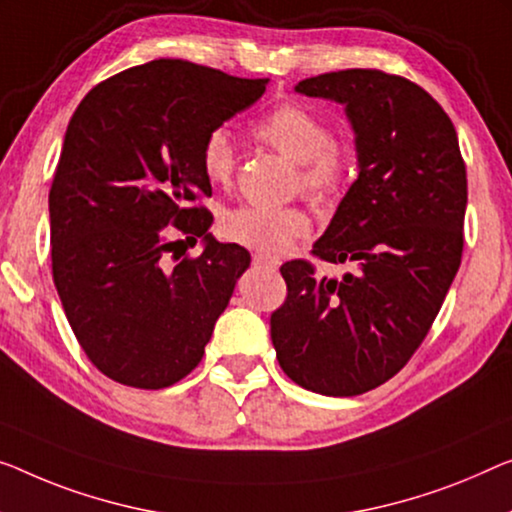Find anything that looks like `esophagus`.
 Wrapping results in <instances>:
<instances>
[{"mask_svg": "<svg viewBox=\"0 0 512 512\" xmlns=\"http://www.w3.org/2000/svg\"><path fill=\"white\" fill-rule=\"evenodd\" d=\"M253 262H255L257 266H264V269H271V271H276L278 266H280V259H278V257L264 255V253H257V255L253 257Z\"/></svg>", "mask_w": 512, "mask_h": 512, "instance_id": "esophagus-1", "label": "esophagus"}]
</instances>
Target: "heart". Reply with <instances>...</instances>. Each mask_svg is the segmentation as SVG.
I'll use <instances>...</instances> for the list:
<instances>
[{
    "label": "heart",
    "mask_w": 512,
    "mask_h": 512,
    "mask_svg": "<svg viewBox=\"0 0 512 512\" xmlns=\"http://www.w3.org/2000/svg\"><path fill=\"white\" fill-rule=\"evenodd\" d=\"M253 135L264 147L296 163V190L317 204L340 200L354 177L356 156L347 142L333 137L329 121L303 103H280L255 121ZM202 172L211 186H230L236 172V151L223 128L207 133L200 151ZM310 232L308 213L299 207H239L220 218V234L264 255L292 248Z\"/></svg>",
    "instance_id": "heart-1"
}]
</instances>
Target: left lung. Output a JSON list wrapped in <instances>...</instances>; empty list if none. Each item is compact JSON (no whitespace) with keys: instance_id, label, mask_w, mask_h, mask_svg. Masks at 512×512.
Wrapping results in <instances>:
<instances>
[{"instance_id":"obj_1","label":"left lung","mask_w":512,"mask_h":512,"mask_svg":"<svg viewBox=\"0 0 512 512\" xmlns=\"http://www.w3.org/2000/svg\"><path fill=\"white\" fill-rule=\"evenodd\" d=\"M296 91L342 103L354 126L358 179L312 255L356 273L282 264L271 340L289 379L349 398L398 375L430 333L462 262L467 165L451 117L402 75L347 68Z\"/></svg>"}]
</instances>
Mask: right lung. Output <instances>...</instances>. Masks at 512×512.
Instances as JSON below:
<instances>
[{"mask_svg":"<svg viewBox=\"0 0 512 512\" xmlns=\"http://www.w3.org/2000/svg\"><path fill=\"white\" fill-rule=\"evenodd\" d=\"M269 80L181 59L126 68L82 98L50 186L52 278L80 347L105 377L158 391L202 361L250 253L209 234L202 142ZM197 258H181L173 236Z\"/></svg>","mask_w":512,"mask_h":512,"instance_id":"right-lung-1","label":"right lung"}]
</instances>
